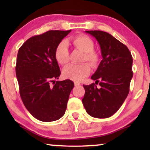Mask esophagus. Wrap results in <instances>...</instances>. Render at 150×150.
Instances as JSON below:
<instances>
[{
	"mask_svg": "<svg viewBox=\"0 0 150 150\" xmlns=\"http://www.w3.org/2000/svg\"><path fill=\"white\" fill-rule=\"evenodd\" d=\"M81 84H80L79 83H77V82H74V85L76 86V87H77V86H79Z\"/></svg>",
	"mask_w": 150,
	"mask_h": 150,
	"instance_id": "1",
	"label": "esophagus"
}]
</instances>
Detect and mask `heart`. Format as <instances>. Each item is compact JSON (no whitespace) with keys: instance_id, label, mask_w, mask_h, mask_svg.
Listing matches in <instances>:
<instances>
[{"instance_id":"heart-1","label":"heart","mask_w":150,"mask_h":150,"mask_svg":"<svg viewBox=\"0 0 150 150\" xmlns=\"http://www.w3.org/2000/svg\"><path fill=\"white\" fill-rule=\"evenodd\" d=\"M75 48L84 52L82 62H87L91 67H96L100 61V54L94 50V42L90 37L81 34L76 36L71 41ZM55 59L61 65H67L69 62V52L66 41L63 40L57 45L54 52ZM91 68L87 63L81 65H69L63 70V74L67 79L75 82H79L89 75Z\"/></svg>"}]
</instances>
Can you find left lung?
Listing matches in <instances>:
<instances>
[{
    "instance_id": "8db88e82",
    "label": "left lung",
    "mask_w": 150,
    "mask_h": 150,
    "mask_svg": "<svg viewBox=\"0 0 150 150\" xmlns=\"http://www.w3.org/2000/svg\"><path fill=\"white\" fill-rule=\"evenodd\" d=\"M99 43L102 60L91 76L95 83L83 85L82 100L86 111L96 118H107L117 111L130 91L132 57L126 45L101 30H86ZM99 83L100 88L96 84Z\"/></svg>"
}]
</instances>
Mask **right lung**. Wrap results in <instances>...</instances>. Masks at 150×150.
Masks as SVG:
<instances>
[{"label":"right lung","instance_id":"obj_1","mask_svg":"<svg viewBox=\"0 0 150 150\" xmlns=\"http://www.w3.org/2000/svg\"><path fill=\"white\" fill-rule=\"evenodd\" d=\"M70 31L52 30L33 36L18 50L16 73L20 97L30 113L42 122L62 117L74 86L69 79L54 81L61 74L55 49Z\"/></svg>","mask_w":150,"mask_h":150}]
</instances>
